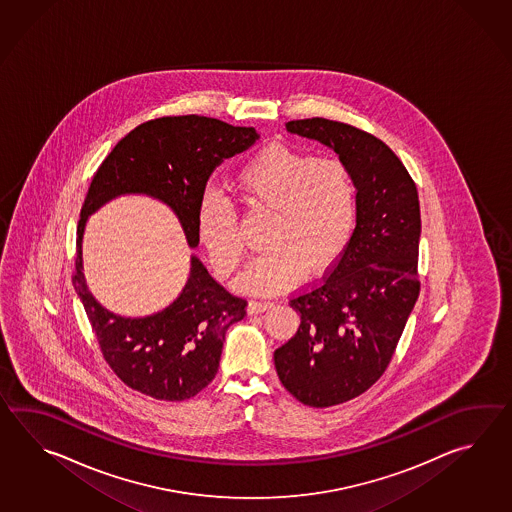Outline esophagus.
I'll use <instances>...</instances> for the list:
<instances>
[{"label":"esophagus","mask_w":512,"mask_h":512,"mask_svg":"<svg viewBox=\"0 0 512 512\" xmlns=\"http://www.w3.org/2000/svg\"><path fill=\"white\" fill-rule=\"evenodd\" d=\"M269 307H272L271 302H265V300H251L249 305H247V311L254 315V313H263V311H267Z\"/></svg>","instance_id":"esophagus-1"}]
</instances>
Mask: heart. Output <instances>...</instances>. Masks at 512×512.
Instances as JSON below:
<instances>
[{
	"instance_id": "obj_1",
	"label": "heart",
	"mask_w": 512,
	"mask_h": 512,
	"mask_svg": "<svg viewBox=\"0 0 512 512\" xmlns=\"http://www.w3.org/2000/svg\"><path fill=\"white\" fill-rule=\"evenodd\" d=\"M243 205L269 212L267 251L238 276L236 287L256 294L280 293L302 282L305 267L322 271L344 254L359 221L353 172L338 157L274 144L241 164L232 177ZM197 240L219 276H230L245 256L234 207L219 194L201 199Z\"/></svg>"
}]
</instances>
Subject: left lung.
I'll list each match as a JSON object with an SVG mask.
<instances>
[{"label": "left lung", "mask_w": 512, "mask_h": 512, "mask_svg": "<svg viewBox=\"0 0 512 512\" xmlns=\"http://www.w3.org/2000/svg\"><path fill=\"white\" fill-rule=\"evenodd\" d=\"M289 133L326 144L348 164L359 221L326 282L289 300L294 337L274 351L285 390L326 408L359 397L381 379L419 298L421 210L414 179L371 133L337 120H291Z\"/></svg>", "instance_id": "left-lung-1"}]
</instances>
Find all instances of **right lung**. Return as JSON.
<instances>
[{
  "label": "right lung",
  "mask_w": 512,
  "mask_h": 512,
  "mask_svg": "<svg viewBox=\"0 0 512 512\" xmlns=\"http://www.w3.org/2000/svg\"><path fill=\"white\" fill-rule=\"evenodd\" d=\"M260 139L254 128L199 115L148 120L131 130L98 166L77 227L73 285L95 331L100 351L131 390L159 401H185L216 377L225 333L245 316L247 300L219 285L190 258V274L172 304L153 315L126 318L98 304L82 272L87 218L115 197L144 194L174 210L186 241L196 249L197 208L208 177Z\"/></svg>",
  "instance_id": "1"
}]
</instances>
